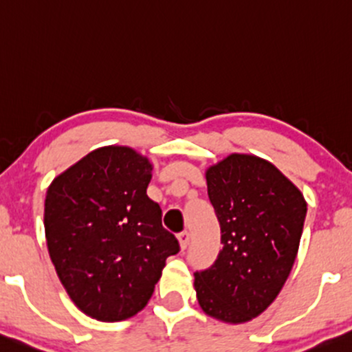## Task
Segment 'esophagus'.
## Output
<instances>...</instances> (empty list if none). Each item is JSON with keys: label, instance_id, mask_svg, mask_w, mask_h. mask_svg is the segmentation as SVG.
<instances>
[{"label": "esophagus", "instance_id": "1", "mask_svg": "<svg viewBox=\"0 0 352 352\" xmlns=\"http://www.w3.org/2000/svg\"><path fill=\"white\" fill-rule=\"evenodd\" d=\"M179 241H180V248L187 249V245L190 243V232L188 231H182L179 234Z\"/></svg>", "mask_w": 352, "mask_h": 352}]
</instances>
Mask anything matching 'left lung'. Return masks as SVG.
Segmentation results:
<instances>
[{"label":"left lung","mask_w":352,"mask_h":352,"mask_svg":"<svg viewBox=\"0 0 352 352\" xmlns=\"http://www.w3.org/2000/svg\"><path fill=\"white\" fill-rule=\"evenodd\" d=\"M208 197L221 228V251L195 272L201 310L245 323L274 302L289 277L302 238L307 201L267 160L231 154L206 170Z\"/></svg>","instance_id":"left-lung-1"}]
</instances>
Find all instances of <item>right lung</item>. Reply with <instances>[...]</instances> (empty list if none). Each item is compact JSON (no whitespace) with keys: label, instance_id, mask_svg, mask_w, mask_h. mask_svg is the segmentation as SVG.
I'll use <instances>...</instances> for the list:
<instances>
[{"label":"right lung","instance_id":"add662e5","mask_svg":"<svg viewBox=\"0 0 352 352\" xmlns=\"http://www.w3.org/2000/svg\"><path fill=\"white\" fill-rule=\"evenodd\" d=\"M152 165L122 146L101 147L55 179L45 197L50 259L67 294L100 321L146 307L165 259L180 251L147 197Z\"/></svg>","mask_w":352,"mask_h":352}]
</instances>
